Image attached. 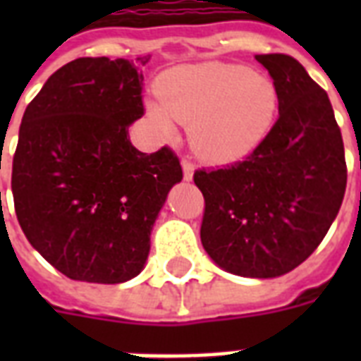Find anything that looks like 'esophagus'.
<instances>
[{"instance_id": "34e87169", "label": "esophagus", "mask_w": 361, "mask_h": 361, "mask_svg": "<svg viewBox=\"0 0 361 361\" xmlns=\"http://www.w3.org/2000/svg\"><path fill=\"white\" fill-rule=\"evenodd\" d=\"M181 166H183V180L191 181L192 174H195V164H192L189 159H183V161H181Z\"/></svg>"}]
</instances>
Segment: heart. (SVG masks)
<instances>
[{
  "mask_svg": "<svg viewBox=\"0 0 361 361\" xmlns=\"http://www.w3.org/2000/svg\"><path fill=\"white\" fill-rule=\"evenodd\" d=\"M157 103H147L149 120L164 133L172 118L189 123L192 149L209 163L245 157L268 136L279 97L262 73L221 61L181 65L155 82Z\"/></svg>",
  "mask_w": 361,
  "mask_h": 361,
  "instance_id": "obj_1",
  "label": "heart"
}]
</instances>
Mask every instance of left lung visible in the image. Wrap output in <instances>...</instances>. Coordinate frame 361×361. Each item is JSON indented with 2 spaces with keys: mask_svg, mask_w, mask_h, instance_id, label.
<instances>
[{
  "mask_svg": "<svg viewBox=\"0 0 361 361\" xmlns=\"http://www.w3.org/2000/svg\"><path fill=\"white\" fill-rule=\"evenodd\" d=\"M277 90L279 118L245 161L197 170L200 240L228 274L269 279L298 268L324 240L347 189L341 129L328 93L286 54L255 56Z\"/></svg>",
  "mask_w": 361,
  "mask_h": 361,
  "instance_id": "obj_1",
  "label": "left lung"
}]
</instances>
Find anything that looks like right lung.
Instances as JSON below:
<instances>
[{"label":"right lung","mask_w":361,"mask_h":361,"mask_svg":"<svg viewBox=\"0 0 361 361\" xmlns=\"http://www.w3.org/2000/svg\"><path fill=\"white\" fill-rule=\"evenodd\" d=\"M142 80L129 59L78 58L22 118L14 212L33 249L69 279L116 285L140 274L155 219L183 178L170 147L147 155L127 138L144 116Z\"/></svg>","instance_id":"add662e5"}]
</instances>
